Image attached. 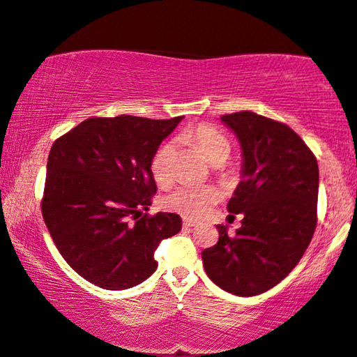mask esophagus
Returning <instances> with one entry per match:
<instances>
[{
	"instance_id": "34e87169",
	"label": "esophagus",
	"mask_w": 357,
	"mask_h": 357,
	"mask_svg": "<svg viewBox=\"0 0 357 357\" xmlns=\"http://www.w3.org/2000/svg\"><path fill=\"white\" fill-rule=\"evenodd\" d=\"M183 225H184V227H194V225H196V222H194V220H191V219H184L183 220Z\"/></svg>"
}]
</instances>
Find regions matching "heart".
I'll use <instances>...</instances> for the list:
<instances>
[{
  "mask_svg": "<svg viewBox=\"0 0 357 357\" xmlns=\"http://www.w3.org/2000/svg\"><path fill=\"white\" fill-rule=\"evenodd\" d=\"M188 142L197 146L202 156L212 165H220L231 155V142L222 132L214 126L199 125L184 135ZM173 158L174 143L166 142L155 151L151 158L150 171L158 186L166 188L173 181ZM220 192L218 188L209 186H179L171 191L163 199V207L188 219H201L209 214L218 204Z\"/></svg>",
  "mask_w": 357,
  "mask_h": 357,
  "instance_id": "1",
  "label": "heart"
}]
</instances>
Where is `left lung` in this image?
Masks as SVG:
<instances>
[{
	"label": "left lung",
	"instance_id": "left-lung-1",
	"mask_svg": "<svg viewBox=\"0 0 357 357\" xmlns=\"http://www.w3.org/2000/svg\"><path fill=\"white\" fill-rule=\"evenodd\" d=\"M242 148V181L227 211L242 214V227L202 250L212 282L238 296H255L296 267L317 229L318 163L290 126L254 112L222 115Z\"/></svg>",
	"mask_w": 357,
	"mask_h": 357
}]
</instances>
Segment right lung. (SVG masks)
<instances>
[{"label":"right lung","mask_w":357,"mask_h":357,"mask_svg":"<svg viewBox=\"0 0 357 357\" xmlns=\"http://www.w3.org/2000/svg\"><path fill=\"white\" fill-rule=\"evenodd\" d=\"M181 120L93 116L54 142L40 209L57 250L87 282L105 290L145 282L160 242L181 231L178 214H143L156 192L151 158Z\"/></svg>","instance_id":"add662e5"}]
</instances>
